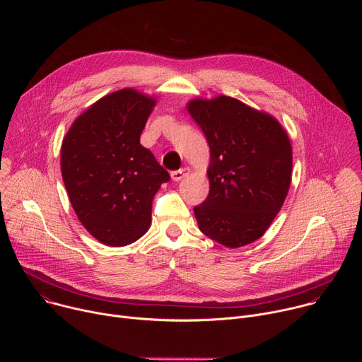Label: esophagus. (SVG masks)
<instances>
[{"instance_id":"obj_1","label":"esophagus","mask_w":362,"mask_h":362,"mask_svg":"<svg viewBox=\"0 0 362 362\" xmlns=\"http://www.w3.org/2000/svg\"><path fill=\"white\" fill-rule=\"evenodd\" d=\"M189 168H183V169H179V170H175V172H172L170 175H172V179L175 180V182H179V180H182L186 175H189Z\"/></svg>"}]
</instances>
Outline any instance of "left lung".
Wrapping results in <instances>:
<instances>
[{
  "label": "left lung",
  "instance_id": "8db88e82",
  "mask_svg": "<svg viewBox=\"0 0 362 362\" xmlns=\"http://www.w3.org/2000/svg\"><path fill=\"white\" fill-rule=\"evenodd\" d=\"M187 110L211 148L209 194L193 208L199 229L228 247L252 243L267 232L288 194L289 137L271 115L233 97L196 98Z\"/></svg>",
  "mask_w": 362,
  "mask_h": 362
}]
</instances>
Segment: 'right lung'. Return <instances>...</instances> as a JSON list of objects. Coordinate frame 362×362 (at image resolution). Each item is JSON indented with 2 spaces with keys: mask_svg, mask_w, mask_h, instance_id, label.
<instances>
[{
  "mask_svg": "<svg viewBox=\"0 0 362 362\" xmlns=\"http://www.w3.org/2000/svg\"><path fill=\"white\" fill-rule=\"evenodd\" d=\"M156 100L123 88L80 115L62 144V173L73 209L97 240L124 246L151 222V202L169 173L140 144Z\"/></svg>",
  "mask_w": 362,
  "mask_h": 362,
  "instance_id": "obj_1",
  "label": "right lung"
}]
</instances>
